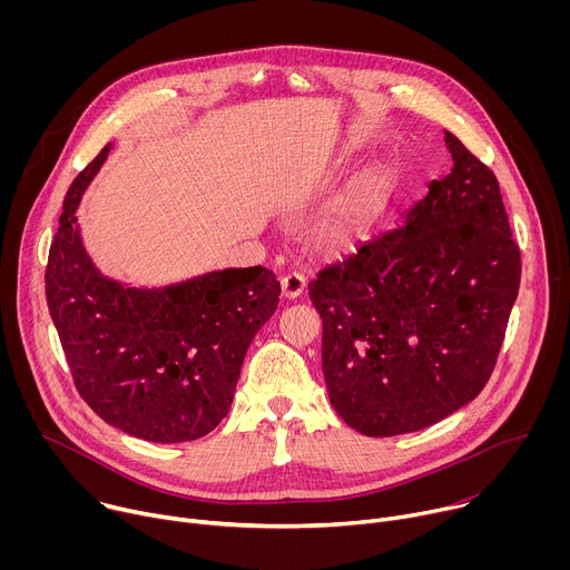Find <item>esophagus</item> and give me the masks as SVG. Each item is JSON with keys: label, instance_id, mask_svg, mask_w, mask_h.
I'll return each mask as SVG.
<instances>
[{"label": "esophagus", "instance_id": "obj_1", "mask_svg": "<svg viewBox=\"0 0 570 570\" xmlns=\"http://www.w3.org/2000/svg\"><path fill=\"white\" fill-rule=\"evenodd\" d=\"M306 279L299 273H288L286 277H282V295L286 299H297L304 293Z\"/></svg>", "mask_w": 570, "mask_h": 570}]
</instances>
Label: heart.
Instances as JSON below:
<instances>
[{"mask_svg": "<svg viewBox=\"0 0 570 570\" xmlns=\"http://www.w3.org/2000/svg\"><path fill=\"white\" fill-rule=\"evenodd\" d=\"M390 194L385 174L354 180L311 225V243L324 255H347L370 236Z\"/></svg>", "mask_w": 570, "mask_h": 570, "instance_id": "heart-1", "label": "heart"}]
</instances>
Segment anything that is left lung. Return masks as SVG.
I'll return each instance as SVG.
<instances>
[{
  "instance_id": "obj_1",
  "label": "left lung",
  "mask_w": 570,
  "mask_h": 570,
  "mask_svg": "<svg viewBox=\"0 0 570 570\" xmlns=\"http://www.w3.org/2000/svg\"><path fill=\"white\" fill-rule=\"evenodd\" d=\"M453 169L308 284L332 405L370 438L415 433L478 396L519 295L521 253L490 167L444 130Z\"/></svg>"
}]
</instances>
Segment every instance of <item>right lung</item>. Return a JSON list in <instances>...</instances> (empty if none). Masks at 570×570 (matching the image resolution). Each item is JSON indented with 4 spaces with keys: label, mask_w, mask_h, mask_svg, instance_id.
<instances>
[{
    "label": "right lung",
    "mask_w": 570,
    "mask_h": 570,
    "mask_svg": "<svg viewBox=\"0 0 570 570\" xmlns=\"http://www.w3.org/2000/svg\"><path fill=\"white\" fill-rule=\"evenodd\" d=\"M71 183L45 273L47 304L78 394L110 426L148 442H191L227 415L243 358L279 302L275 273L212 271L132 288L101 275L76 209L110 153Z\"/></svg>",
    "instance_id": "obj_1"
}]
</instances>
